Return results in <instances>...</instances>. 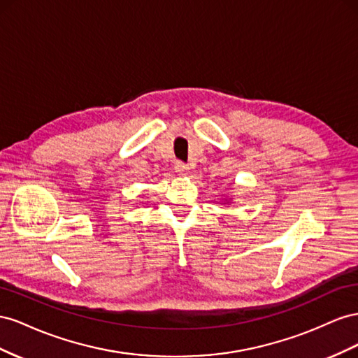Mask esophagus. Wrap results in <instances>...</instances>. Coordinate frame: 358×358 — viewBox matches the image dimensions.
Segmentation results:
<instances>
[{
	"label": "esophagus",
	"mask_w": 358,
	"mask_h": 358,
	"mask_svg": "<svg viewBox=\"0 0 358 358\" xmlns=\"http://www.w3.org/2000/svg\"><path fill=\"white\" fill-rule=\"evenodd\" d=\"M189 169H190V168L186 165V163L176 162V172L178 173V176H187Z\"/></svg>",
	"instance_id": "esophagus-1"
}]
</instances>
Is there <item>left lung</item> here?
Listing matches in <instances>:
<instances>
[{
    "label": "left lung",
    "mask_w": 358,
    "mask_h": 358,
    "mask_svg": "<svg viewBox=\"0 0 358 358\" xmlns=\"http://www.w3.org/2000/svg\"><path fill=\"white\" fill-rule=\"evenodd\" d=\"M222 202H223V203H228V206H229V203H231V202H229V199H223Z\"/></svg>",
    "instance_id": "1"
}]
</instances>
